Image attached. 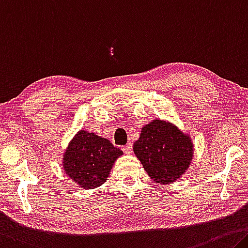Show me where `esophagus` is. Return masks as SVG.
<instances>
[{
	"instance_id": "esophagus-1",
	"label": "esophagus",
	"mask_w": 248,
	"mask_h": 248,
	"mask_svg": "<svg viewBox=\"0 0 248 248\" xmlns=\"http://www.w3.org/2000/svg\"><path fill=\"white\" fill-rule=\"evenodd\" d=\"M123 150H124L125 155H131V153H132V144L127 143L124 145V147H123Z\"/></svg>"
}]
</instances>
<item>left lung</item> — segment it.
I'll list each match as a JSON object with an SVG mask.
<instances>
[{"label":"left lung","instance_id":"left-lung-1","mask_svg":"<svg viewBox=\"0 0 248 248\" xmlns=\"http://www.w3.org/2000/svg\"><path fill=\"white\" fill-rule=\"evenodd\" d=\"M133 152L148 175L163 186L186 173L193 159L194 145L191 136L174 124L155 119L141 128Z\"/></svg>","mask_w":248,"mask_h":248}]
</instances>
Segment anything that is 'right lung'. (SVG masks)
Returning <instances> with one entry per match:
<instances>
[{
    "mask_svg": "<svg viewBox=\"0 0 248 248\" xmlns=\"http://www.w3.org/2000/svg\"><path fill=\"white\" fill-rule=\"evenodd\" d=\"M124 155L108 139L93 132L79 130L62 155V167L79 187L92 190L108 179L115 161Z\"/></svg>",
    "mask_w": 248,
    "mask_h": 248,
    "instance_id": "obj_1",
    "label": "right lung"
}]
</instances>
